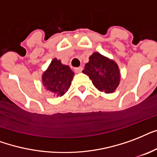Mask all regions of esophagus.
Instances as JSON below:
<instances>
[{"label": "esophagus", "instance_id": "esophagus-1", "mask_svg": "<svg viewBox=\"0 0 157 157\" xmlns=\"http://www.w3.org/2000/svg\"><path fill=\"white\" fill-rule=\"evenodd\" d=\"M75 71H76V72H77V73H80V72H82V66H79V67L75 68Z\"/></svg>", "mask_w": 157, "mask_h": 157}]
</instances>
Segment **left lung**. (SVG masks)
I'll return each instance as SVG.
<instances>
[{"label": "left lung", "mask_w": 157, "mask_h": 157, "mask_svg": "<svg viewBox=\"0 0 157 157\" xmlns=\"http://www.w3.org/2000/svg\"><path fill=\"white\" fill-rule=\"evenodd\" d=\"M82 73L89 76L92 83L101 92L112 93L120 84V74L113 59L94 52L89 57Z\"/></svg>", "instance_id": "8db88e82"}]
</instances>
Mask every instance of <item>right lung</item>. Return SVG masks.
I'll list each match as a JSON object with an SVG mask.
<instances>
[{"label": "right lung", "instance_id": "right-lung-1", "mask_svg": "<svg viewBox=\"0 0 157 157\" xmlns=\"http://www.w3.org/2000/svg\"><path fill=\"white\" fill-rule=\"evenodd\" d=\"M74 75L75 73L70 66L63 65L59 59L54 58L42 75V84L54 96L61 97L70 88Z\"/></svg>", "mask_w": 157, "mask_h": 157}]
</instances>
